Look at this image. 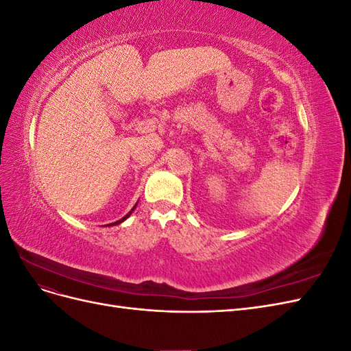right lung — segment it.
I'll use <instances>...</instances> for the list:
<instances>
[{
	"instance_id": "obj_1",
	"label": "right lung",
	"mask_w": 351,
	"mask_h": 351,
	"mask_svg": "<svg viewBox=\"0 0 351 351\" xmlns=\"http://www.w3.org/2000/svg\"><path fill=\"white\" fill-rule=\"evenodd\" d=\"M136 205H137V204H136ZM136 205H134V206H133V209H132V210H130V212H129V214H127V215H125V217H123V218H121V219H119V221H115V222H111V224H108V227H111V226H119V224H121V222H123V221H125V219H127V218H129V217H130V215H132V212H133V210H134V208H136Z\"/></svg>"
}]
</instances>
